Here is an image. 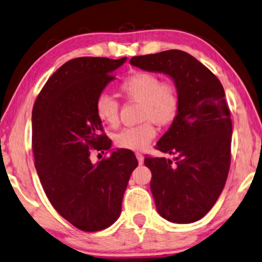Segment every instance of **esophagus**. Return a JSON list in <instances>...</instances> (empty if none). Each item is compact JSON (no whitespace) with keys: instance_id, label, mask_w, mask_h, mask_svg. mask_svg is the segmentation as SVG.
<instances>
[{"instance_id":"34e87169","label":"esophagus","mask_w":262,"mask_h":262,"mask_svg":"<svg viewBox=\"0 0 262 262\" xmlns=\"http://www.w3.org/2000/svg\"><path fill=\"white\" fill-rule=\"evenodd\" d=\"M135 157H137V159H138V162H139V164H140V165H141V164H142V163H144V156H142V155H141V153H139V152H137V153H135Z\"/></svg>"}]
</instances>
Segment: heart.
I'll return each mask as SVG.
<instances>
[{"mask_svg": "<svg viewBox=\"0 0 262 262\" xmlns=\"http://www.w3.org/2000/svg\"><path fill=\"white\" fill-rule=\"evenodd\" d=\"M121 92L129 99L142 103L140 118L146 121L137 127L121 129L114 135L116 146L125 149H142L156 137L152 121L159 125L170 124L180 111L181 98L175 83L162 82L158 75L137 72L120 86ZM95 113L103 124L115 127L118 123V104L113 97L102 93L97 97Z\"/></svg>", "mask_w": 262, "mask_h": 262, "instance_id": "1", "label": "heart"}]
</instances>
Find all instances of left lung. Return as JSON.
I'll return each instance as SVG.
<instances>
[{
    "mask_svg": "<svg viewBox=\"0 0 262 262\" xmlns=\"http://www.w3.org/2000/svg\"><path fill=\"white\" fill-rule=\"evenodd\" d=\"M129 63L170 76L181 105L157 149L173 159L145 157L158 213L166 221L189 224L213 207L230 167L232 123L225 92L213 73L181 50L132 57Z\"/></svg>",
    "mask_w": 262,
    "mask_h": 262,
    "instance_id": "8db88e82",
    "label": "left lung"
}]
</instances>
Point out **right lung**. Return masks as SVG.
<instances>
[{
  "instance_id": "1",
  "label": "right lung",
  "mask_w": 262,
  "mask_h": 262,
  "mask_svg": "<svg viewBox=\"0 0 262 262\" xmlns=\"http://www.w3.org/2000/svg\"><path fill=\"white\" fill-rule=\"evenodd\" d=\"M127 57H79L50 76L32 111L34 165L49 201L75 228H109L121 214L129 177L138 166L129 149L111 151L95 103ZM111 152L92 163L90 148Z\"/></svg>"
}]
</instances>
